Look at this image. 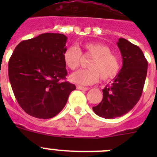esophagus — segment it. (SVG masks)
Wrapping results in <instances>:
<instances>
[{
  "instance_id": "esophagus-1",
  "label": "esophagus",
  "mask_w": 157,
  "mask_h": 157,
  "mask_svg": "<svg viewBox=\"0 0 157 157\" xmlns=\"http://www.w3.org/2000/svg\"><path fill=\"white\" fill-rule=\"evenodd\" d=\"M77 89L78 90H84V91H87L89 90V88L87 87H84V86H77Z\"/></svg>"
}]
</instances>
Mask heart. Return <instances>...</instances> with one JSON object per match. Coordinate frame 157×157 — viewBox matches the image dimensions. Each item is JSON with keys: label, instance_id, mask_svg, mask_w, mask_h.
I'll return each mask as SVG.
<instances>
[{"label": "heart", "instance_id": "1", "mask_svg": "<svg viewBox=\"0 0 157 157\" xmlns=\"http://www.w3.org/2000/svg\"><path fill=\"white\" fill-rule=\"evenodd\" d=\"M84 53L92 56L88 67L90 69L78 70L70 76L72 82L82 86L92 85L101 78L107 81L113 78L120 71V60L117 56L111 52L107 45L99 42H87L82 45ZM65 65L75 70L79 66L82 52L76 46H70L63 54Z\"/></svg>", "mask_w": 157, "mask_h": 157}]
</instances>
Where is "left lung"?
<instances>
[{
    "instance_id": "8db88e82",
    "label": "left lung",
    "mask_w": 157,
    "mask_h": 157,
    "mask_svg": "<svg viewBox=\"0 0 157 157\" xmlns=\"http://www.w3.org/2000/svg\"><path fill=\"white\" fill-rule=\"evenodd\" d=\"M117 45L123 58V66L113 82L103 89V99L93 110L98 116L115 119L127 114L141 98L148 62L141 48L125 38H120Z\"/></svg>"
}]
</instances>
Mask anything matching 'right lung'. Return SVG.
Here are the masks:
<instances>
[{
	"instance_id": "add662e5",
	"label": "right lung",
	"mask_w": 157,
	"mask_h": 157,
	"mask_svg": "<svg viewBox=\"0 0 157 157\" xmlns=\"http://www.w3.org/2000/svg\"><path fill=\"white\" fill-rule=\"evenodd\" d=\"M67 37L45 33L21 41L8 62V77L17 102L27 114L39 119L56 116L66 105L74 84L67 75L63 54Z\"/></svg>"
}]
</instances>
